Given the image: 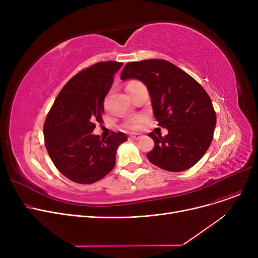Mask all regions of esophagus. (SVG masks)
Masks as SVG:
<instances>
[{"mask_svg": "<svg viewBox=\"0 0 258 258\" xmlns=\"http://www.w3.org/2000/svg\"><path fill=\"white\" fill-rule=\"evenodd\" d=\"M141 135L140 134H131L130 135V139H132V140H139V139H141Z\"/></svg>", "mask_w": 258, "mask_h": 258, "instance_id": "esophagus-1", "label": "esophagus"}]
</instances>
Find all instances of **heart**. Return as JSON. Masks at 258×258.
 I'll use <instances>...</instances> for the list:
<instances>
[{
	"mask_svg": "<svg viewBox=\"0 0 258 258\" xmlns=\"http://www.w3.org/2000/svg\"><path fill=\"white\" fill-rule=\"evenodd\" d=\"M138 81H131V83H128L127 84V86H126V88H128V87H131V86H134L135 84H137ZM140 125V122L137 120V121H133V122H131V123L128 124V126L130 127H133V128H136V127H138Z\"/></svg>",
	"mask_w": 258,
	"mask_h": 258,
	"instance_id": "1",
	"label": "heart"
}]
</instances>
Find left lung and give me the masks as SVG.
Wrapping results in <instances>:
<instances>
[{
  "label": "left lung",
  "instance_id": "left-lung-1",
  "mask_svg": "<svg viewBox=\"0 0 258 258\" xmlns=\"http://www.w3.org/2000/svg\"><path fill=\"white\" fill-rule=\"evenodd\" d=\"M120 78L142 81L150 92L158 125L168 131L165 137L148 134L155 146L147 159L172 172L197 164L211 144L216 124V114L204 88L164 59L127 62Z\"/></svg>",
  "mask_w": 258,
  "mask_h": 258
}]
</instances>
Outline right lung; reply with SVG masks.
<instances>
[{"label":"right lung","mask_w":258,"mask_h":258,"mask_svg":"<svg viewBox=\"0 0 258 258\" xmlns=\"http://www.w3.org/2000/svg\"><path fill=\"white\" fill-rule=\"evenodd\" d=\"M122 62L100 61L78 72L61 89L44 124L48 154L69 180L92 184L101 180L116 163L118 146L127 140L123 133L100 139L92 132L102 123L103 101Z\"/></svg>","instance_id":"add662e5"}]
</instances>
